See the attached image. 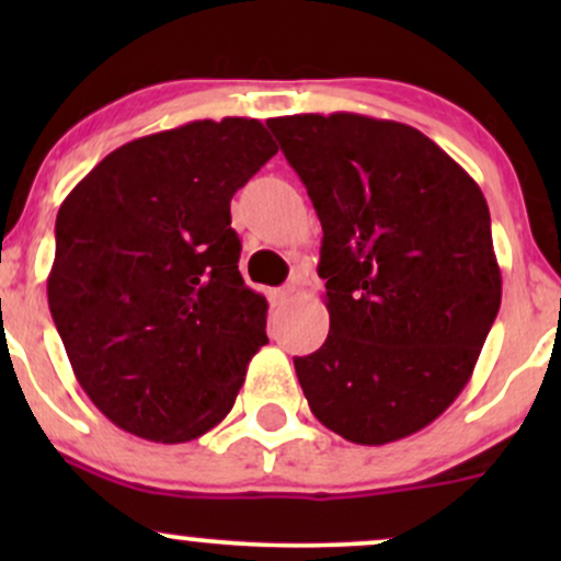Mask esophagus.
<instances>
[{
  "mask_svg": "<svg viewBox=\"0 0 561 561\" xmlns=\"http://www.w3.org/2000/svg\"><path fill=\"white\" fill-rule=\"evenodd\" d=\"M293 293H295L293 287H279V289H272V293H268V300H272V306H274V308L287 306V302L293 300Z\"/></svg>",
  "mask_w": 561,
  "mask_h": 561,
  "instance_id": "esophagus-1",
  "label": "esophagus"
}]
</instances>
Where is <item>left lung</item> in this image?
Masks as SVG:
<instances>
[{
  "label": "left lung",
  "instance_id": "8db88e82",
  "mask_svg": "<svg viewBox=\"0 0 561 561\" xmlns=\"http://www.w3.org/2000/svg\"><path fill=\"white\" fill-rule=\"evenodd\" d=\"M321 221L330 334L295 358L313 416L362 446L459 398L501 306L491 214L433 139L358 113L268 118Z\"/></svg>",
  "mask_w": 561,
  "mask_h": 561
}]
</instances>
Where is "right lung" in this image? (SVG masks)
<instances>
[{
    "label": "right lung",
    "mask_w": 561,
    "mask_h": 561,
    "mask_svg": "<svg viewBox=\"0 0 561 561\" xmlns=\"http://www.w3.org/2000/svg\"><path fill=\"white\" fill-rule=\"evenodd\" d=\"M272 156L261 121H192L113 150L62 199L49 311L115 427L186 443L234 405L268 302L237 266L229 205Z\"/></svg>",
    "instance_id": "add662e5"
}]
</instances>
